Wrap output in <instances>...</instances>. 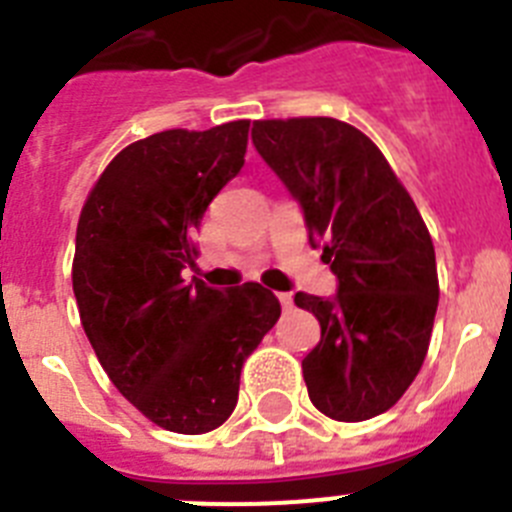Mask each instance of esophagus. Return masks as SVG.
I'll use <instances>...</instances> for the list:
<instances>
[{
    "label": "esophagus",
    "instance_id": "obj_1",
    "mask_svg": "<svg viewBox=\"0 0 512 512\" xmlns=\"http://www.w3.org/2000/svg\"><path fill=\"white\" fill-rule=\"evenodd\" d=\"M277 300L282 302V307H284V310H289V307H292V295H289V292H279V295H277Z\"/></svg>",
    "mask_w": 512,
    "mask_h": 512
}]
</instances>
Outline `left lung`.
I'll return each instance as SVG.
<instances>
[{"label":"left lung","instance_id":"obj_1","mask_svg":"<svg viewBox=\"0 0 512 512\" xmlns=\"http://www.w3.org/2000/svg\"><path fill=\"white\" fill-rule=\"evenodd\" d=\"M253 146L305 212L338 277L333 300L297 292L320 323L302 361L323 415L359 423L390 410L423 366L438 307L431 233L384 153L336 117L253 122Z\"/></svg>","mask_w":512,"mask_h":512}]
</instances>
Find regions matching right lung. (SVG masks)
Here are the masks:
<instances>
[{
  "instance_id": "1",
  "label": "right lung",
  "mask_w": 512,
  "mask_h": 512,
  "mask_svg": "<svg viewBox=\"0 0 512 512\" xmlns=\"http://www.w3.org/2000/svg\"><path fill=\"white\" fill-rule=\"evenodd\" d=\"M248 128L135 140L99 174L76 225L71 282L99 364L151 423L187 436L230 418L243 361L282 312L256 282L220 292L182 279L207 205L246 161Z\"/></svg>"
}]
</instances>
